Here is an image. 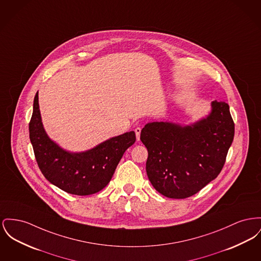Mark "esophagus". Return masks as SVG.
Listing matches in <instances>:
<instances>
[{
    "label": "esophagus",
    "instance_id": "34e87169",
    "mask_svg": "<svg viewBox=\"0 0 261 261\" xmlns=\"http://www.w3.org/2000/svg\"><path fill=\"white\" fill-rule=\"evenodd\" d=\"M135 134H136V139H137V141H139V140H140V134H141V128H140V127L135 128Z\"/></svg>",
    "mask_w": 261,
    "mask_h": 261
}]
</instances>
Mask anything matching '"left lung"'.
I'll use <instances>...</instances> for the list:
<instances>
[{"label": "left lung", "mask_w": 261, "mask_h": 261, "mask_svg": "<svg viewBox=\"0 0 261 261\" xmlns=\"http://www.w3.org/2000/svg\"><path fill=\"white\" fill-rule=\"evenodd\" d=\"M233 135L234 124L225 101H212L210 113L191 124L147 123L140 139L149 153V180L169 198L194 195L221 172Z\"/></svg>", "instance_id": "left-lung-1"}]
</instances>
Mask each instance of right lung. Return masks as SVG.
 <instances>
[{
    "label": "right lung",
    "mask_w": 261,
    "mask_h": 261,
    "mask_svg": "<svg viewBox=\"0 0 261 261\" xmlns=\"http://www.w3.org/2000/svg\"><path fill=\"white\" fill-rule=\"evenodd\" d=\"M30 138L38 167L50 184L75 195H91L110 181L125 151L136 136L134 131L106 140L90 150L74 153L49 138L43 127L38 92L33 101Z\"/></svg>",
    "instance_id": "add662e5"
}]
</instances>
